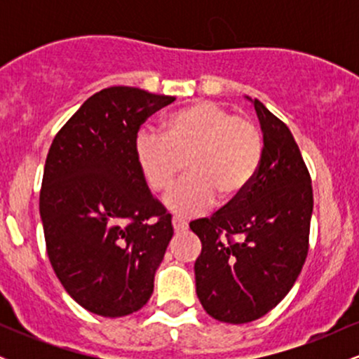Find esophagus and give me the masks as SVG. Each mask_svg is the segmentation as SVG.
<instances>
[{"label":"esophagus","mask_w":359,"mask_h":359,"mask_svg":"<svg viewBox=\"0 0 359 359\" xmlns=\"http://www.w3.org/2000/svg\"><path fill=\"white\" fill-rule=\"evenodd\" d=\"M172 226H174L175 233H182V231H185V229H187V222L179 219V217H174V219H172Z\"/></svg>","instance_id":"34e87169"}]
</instances>
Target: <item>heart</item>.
Masks as SVG:
<instances>
[{
	"instance_id": "1",
	"label": "heart",
	"mask_w": 359,
	"mask_h": 359,
	"mask_svg": "<svg viewBox=\"0 0 359 359\" xmlns=\"http://www.w3.org/2000/svg\"><path fill=\"white\" fill-rule=\"evenodd\" d=\"M265 151L263 131L253 119L234 114L216 101H196L167 118L163 135L143 130L135 140V155L151 192L172 187L168 209L197 216L216 203L238 199L257 175Z\"/></svg>"
}]
</instances>
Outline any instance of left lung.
Instances as JSON below:
<instances>
[{
  "instance_id": "obj_1",
  "label": "left lung",
  "mask_w": 359,
  "mask_h": 359,
  "mask_svg": "<svg viewBox=\"0 0 359 359\" xmlns=\"http://www.w3.org/2000/svg\"><path fill=\"white\" fill-rule=\"evenodd\" d=\"M253 104L265 138L253 182L211 217L191 222L203 243L194 265L197 297L228 324L259 319L294 287L314 208L311 174L290 130L258 100Z\"/></svg>"
}]
</instances>
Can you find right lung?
Instances as JSON below:
<instances>
[{
  "label": "right lung",
  "instance_id": "1",
  "mask_svg": "<svg viewBox=\"0 0 359 359\" xmlns=\"http://www.w3.org/2000/svg\"><path fill=\"white\" fill-rule=\"evenodd\" d=\"M138 88L93 94L53 138L40 189L47 255L79 306L102 317L142 309L174 236L135 155L140 126L174 102Z\"/></svg>",
  "mask_w": 359,
  "mask_h": 359
}]
</instances>
